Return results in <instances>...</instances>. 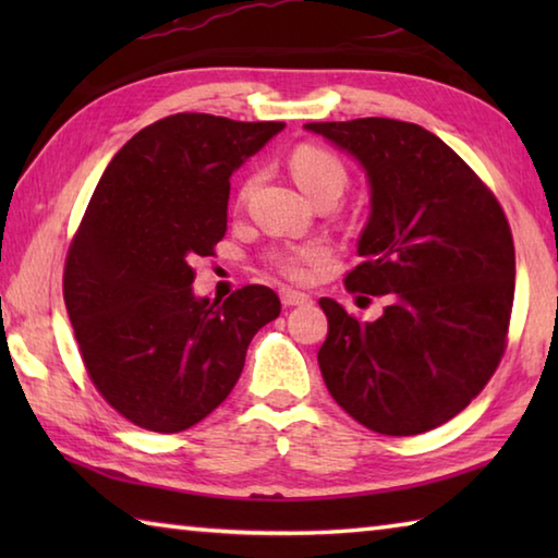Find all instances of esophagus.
<instances>
[{
	"label": "esophagus",
	"instance_id": "1",
	"mask_svg": "<svg viewBox=\"0 0 558 558\" xmlns=\"http://www.w3.org/2000/svg\"><path fill=\"white\" fill-rule=\"evenodd\" d=\"M280 302H282V305H286V307L307 305V302H310V295H305V292H300V290L282 288V290H280Z\"/></svg>",
	"mask_w": 558,
	"mask_h": 558
}]
</instances>
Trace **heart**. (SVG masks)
<instances>
[{
  "mask_svg": "<svg viewBox=\"0 0 558 558\" xmlns=\"http://www.w3.org/2000/svg\"><path fill=\"white\" fill-rule=\"evenodd\" d=\"M290 169L292 174H295L298 184L302 186V192H305L310 199H315L319 194L339 196L349 182L347 167L342 159L325 147H315V145L295 147L290 155ZM251 186H253V179H248V182L241 186L239 199H245V196H248ZM325 256H327V248L323 243H302V245H292V248L272 251L270 263L276 266L280 276L302 282L313 276V268Z\"/></svg>",
  "mask_w": 558,
  "mask_h": 558,
  "instance_id": "obj_1",
  "label": "heart"
}]
</instances>
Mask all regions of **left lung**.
<instances>
[{
  "label": "left lung",
  "instance_id": "1",
  "mask_svg": "<svg viewBox=\"0 0 558 558\" xmlns=\"http://www.w3.org/2000/svg\"><path fill=\"white\" fill-rule=\"evenodd\" d=\"M366 169L372 216L344 288L386 298L374 323L323 298L317 362L327 391L381 436H418L458 415L493 379L514 302L512 229L483 179L413 122H310Z\"/></svg>",
  "mask_w": 558,
  "mask_h": 558
}]
</instances>
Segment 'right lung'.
Listing matches in <instances>:
<instances>
[{
    "label": "right lung",
    "instance_id": "obj_1",
    "mask_svg": "<svg viewBox=\"0 0 558 558\" xmlns=\"http://www.w3.org/2000/svg\"><path fill=\"white\" fill-rule=\"evenodd\" d=\"M286 122L177 112L112 157L63 268V300L93 386L122 418L179 433L239 381L253 335L280 315L266 286L194 298V260L216 256L231 174Z\"/></svg>",
    "mask_w": 558,
    "mask_h": 558
}]
</instances>
